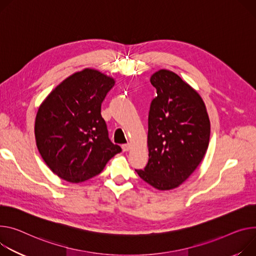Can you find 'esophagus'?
I'll list each match as a JSON object with an SVG mask.
<instances>
[{
    "label": "esophagus",
    "mask_w": 256,
    "mask_h": 256,
    "mask_svg": "<svg viewBox=\"0 0 256 256\" xmlns=\"http://www.w3.org/2000/svg\"><path fill=\"white\" fill-rule=\"evenodd\" d=\"M122 150H124V152H126V151L130 150V148H132V145H130V143H128V144H124V145L122 146Z\"/></svg>",
    "instance_id": "1"
}]
</instances>
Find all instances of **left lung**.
I'll return each mask as SVG.
<instances>
[{"mask_svg": "<svg viewBox=\"0 0 256 256\" xmlns=\"http://www.w3.org/2000/svg\"><path fill=\"white\" fill-rule=\"evenodd\" d=\"M150 82L157 90L148 116L149 160L136 170L158 190L174 189L202 161L209 144L210 122L198 92L172 72L161 69Z\"/></svg>", "mask_w": 256, "mask_h": 256, "instance_id": "left-lung-1", "label": "left lung"}]
</instances>
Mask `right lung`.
Returning <instances> with one entry per match:
<instances>
[{
    "instance_id": "right-lung-1",
    "label": "right lung",
    "mask_w": 256,
    "mask_h": 256,
    "mask_svg": "<svg viewBox=\"0 0 256 256\" xmlns=\"http://www.w3.org/2000/svg\"><path fill=\"white\" fill-rule=\"evenodd\" d=\"M112 78L86 68L64 80L40 104L34 124L36 147L62 180L82 182L99 174L122 152L108 136L101 104Z\"/></svg>"
}]
</instances>
